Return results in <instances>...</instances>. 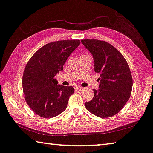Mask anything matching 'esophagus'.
I'll return each mask as SVG.
<instances>
[{
	"mask_svg": "<svg viewBox=\"0 0 153 153\" xmlns=\"http://www.w3.org/2000/svg\"><path fill=\"white\" fill-rule=\"evenodd\" d=\"M82 89H83V88L81 86H79L75 87V90H82Z\"/></svg>",
	"mask_w": 153,
	"mask_h": 153,
	"instance_id": "1",
	"label": "esophagus"
}]
</instances>
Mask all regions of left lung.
Instances as JSON below:
<instances>
[{"label": "left lung", "mask_w": 153, "mask_h": 153, "mask_svg": "<svg viewBox=\"0 0 153 153\" xmlns=\"http://www.w3.org/2000/svg\"><path fill=\"white\" fill-rule=\"evenodd\" d=\"M81 42L93 56L94 71L100 74L99 89L93 90L94 97L86 102V108L97 117H112L131 96L133 80L129 65L120 52L105 41L85 39Z\"/></svg>", "instance_id": "left-lung-1"}]
</instances>
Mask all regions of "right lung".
<instances>
[{"mask_svg":"<svg viewBox=\"0 0 153 153\" xmlns=\"http://www.w3.org/2000/svg\"><path fill=\"white\" fill-rule=\"evenodd\" d=\"M80 44L79 40L50 42L33 54L25 67L22 78L23 91L27 105L43 118H52L66 109L74 94L72 86L58 85L55 75L71 53Z\"/></svg>","mask_w":153,"mask_h":153,"instance_id":"right-lung-1","label":"right lung"}]
</instances>
